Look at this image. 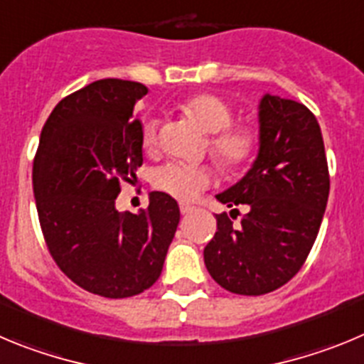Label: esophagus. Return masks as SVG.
I'll return each instance as SVG.
<instances>
[{"instance_id": "esophagus-1", "label": "esophagus", "mask_w": 364, "mask_h": 364, "mask_svg": "<svg viewBox=\"0 0 364 364\" xmlns=\"http://www.w3.org/2000/svg\"><path fill=\"white\" fill-rule=\"evenodd\" d=\"M179 210H181L183 215H188L196 210V206L190 205V203H181V205H179Z\"/></svg>"}]
</instances>
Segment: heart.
<instances>
[{"instance_id":"obj_1","label":"heart","mask_w":364,"mask_h":364,"mask_svg":"<svg viewBox=\"0 0 364 364\" xmlns=\"http://www.w3.org/2000/svg\"><path fill=\"white\" fill-rule=\"evenodd\" d=\"M185 112L210 132V152L228 168L241 166L254 156L257 146V132L250 125H232L234 112L230 105L214 94H199L185 103ZM161 119L149 116L141 123L143 146L154 150L159 141ZM215 174L208 165L170 161L152 176L154 186L181 201L194 199L201 190L214 183Z\"/></svg>"}]
</instances>
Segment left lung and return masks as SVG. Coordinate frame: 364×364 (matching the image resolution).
<instances>
[{
  "instance_id": "1",
  "label": "left lung",
  "mask_w": 364,
  "mask_h": 364,
  "mask_svg": "<svg viewBox=\"0 0 364 364\" xmlns=\"http://www.w3.org/2000/svg\"><path fill=\"white\" fill-rule=\"evenodd\" d=\"M330 192L325 143L304 105L264 94L259 103V152L234 186L218 194V232L205 247L212 279L232 294L263 296L296 276L319 232Z\"/></svg>"
}]
</instances>
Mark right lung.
Segmentation results:
<instances>
[{
	"label": "right lung",
	"mask_w": 364,
	"mask_h": 364,
	"mask_svg": "<svg viewBox=\"0 0 364 364\" xmlns=\"http://www.w3.org/2000/svg\"><path fill=\"white\" fill-rule=\"evenodd\" d=\"M149 88L100 80L70 94L48 116L32 168L45 243L65 276L90 294L121 299L161 276L179 206L150 192L149 208L117 212L121 183L143 165L141 121L134 105Z\"/></svg>",
	"instance_id": "right-lung-1"
}]
</instances>
